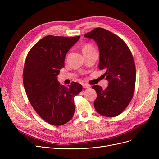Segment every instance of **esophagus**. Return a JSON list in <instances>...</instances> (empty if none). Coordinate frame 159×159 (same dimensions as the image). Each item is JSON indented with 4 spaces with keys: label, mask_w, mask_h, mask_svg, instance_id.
<instances>
[{
    "label": "esophagus",
    "mask_w": 159,
    "mask_h": 159,
    "mask_svg": "<svg viewBox=\"0 0 159 159\" xmlns=\"http://www.w3.org/2000/svg\"><path fill=\"white\" fill-rule=\"evenodd\" d=\"M82 87L83 88H89L90 86L86 84H82Z\"/></svg>",
    "instance_id": "esophagus-1"
}]
</instances>
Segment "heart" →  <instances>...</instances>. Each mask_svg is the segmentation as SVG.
Wrapping results in <instances>:
<instances>
[{"instance_id":"obj_1","label":"heart","mask_w":159,"mask_h":159,"mask_svg":"<svg viewBox=\"0 0 159 159\" xmlns=\"http://www.w3.org/2000/svg\"><path fill=\"white\" fill-rule=\"evenodd\" d=\"M95 49L94 48L91 46L89 44H84L82 47V52L83 53H85V52H88L89 51H91V50H93Z\"/></svg>"}]
</instances>
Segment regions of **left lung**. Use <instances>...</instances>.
<instances>
[{
    "mask_svg": "<svg viewBox=\"0 0 159 159\" xmlns=\"http://www.w3.org/2000/svg\"><path fill=\"white\" fill-rule=\"evenodd\" d=\"M85 37L93 39L100 52L98 68L109 81L103 89L93 86L97 97L94 106L97 113L107 117L120 114L129 104L135 91L136 69L129 48L119 36L102 28H96L86 33Z\"/></svg>",
    "mask_w": 159,
    "mask_h": 159,
    "instance_id": "1",
    "label": "left lung"
}]
</instances>
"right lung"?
Returning a JSON list of instances; mask_svg holds the SVG:
<instances>
[{
	"label": "right lung",
	"mask_w": 159,
	"mask_h": 159,
	"mask_svg": "<svg viewBox=\"0 0 159 159\" xmlns=\"http://www.w3.org/2000/svg\"><path fill=\"white\" fill-rule=\"evenodd\" d=\"M79 38L46 36L31 48L25 61L23 84L29 101L40 117L53 126L71 119L74 97L82 90L78 82L66 87L57 80L66 53Z\"/></svg>",
	"instance_id": "add662e5"
}]
</instances>
